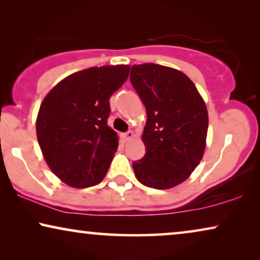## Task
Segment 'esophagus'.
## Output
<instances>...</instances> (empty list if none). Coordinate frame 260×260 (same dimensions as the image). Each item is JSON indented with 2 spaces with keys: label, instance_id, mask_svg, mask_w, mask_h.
<instances>
[{
  "label": "esophagus",
  "instance_id": "obj_1",
  "mask_svg": "<svg viewBox=\"0 0 260 260\" xmlns=\"http://www.w3.org/2000/svg\"><path fill=\"white\" fill-rule=\"evenodd\" d=\"M133 137H134V133H133V131H130V130L123 134V138H124V140H125V141H129V140H131V138H133Z\"/></svg>",
  "mask_w": 260,
  "mask_h": 260
}]
</instances>
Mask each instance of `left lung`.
<instances>
[{
    "label": "left lung",
    "instance_id": "1",
    "mask_svg": "<svg viewBox=\"0 0 260 260\" xmlns=\"http://www.w3.org/2000/svg\"><path fill=\"white\" fill-rule=\"evenodd\" d=\"M130 81L147 110L145 155L133 162L137 180L155 189L175 187L193 173L206 148L208 113L186 74L157 63L131 67Z\"/></svg>",
    "mask_w": 260,
    "mask_h": 260
}]
</instances>
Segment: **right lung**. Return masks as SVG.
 <instances>
[{"label":"right lung","mask_w":260,"mask_h":260,"mask_svg":"<svg viewBox=\"0 0 260 260\" xmlns=\"http://www.w3.org/2000/svg\"><path fill=\"white\" fill-rule=\"evenodd\" d=\"M127 65L91 67L71 74L39 110V145L53 173L69 186L87 188L104 179L118 137L108 125L110 98L129 77Z\"/></svg>","instance_id":"1"}]
</instances>
